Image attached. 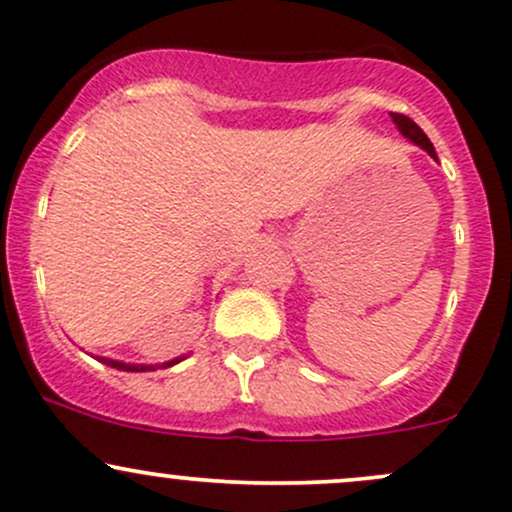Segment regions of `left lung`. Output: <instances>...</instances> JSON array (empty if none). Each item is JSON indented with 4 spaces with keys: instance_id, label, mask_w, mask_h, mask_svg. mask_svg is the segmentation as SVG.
Listing matches in <instances>:
<instances>
[{
    "instance_id": "left-lung-1",
    "label": "left lung",
    "mask_w": 512,
    "mask_h": 512,
    "mask_svg": "<svg viewBox=\"0 0 512 512\" xmlns=\"http://www.w3.org/2000/svg\"><path fill=\"white\" fill-rule=\"evenodd\" d=\"M390 117H392V122H395V125H397V129H400V132H402V137H407V139H410V142L417 144V147H422L424 152L429 154V157L437 159V152H434L432 142H429V137L422 132V127H419L417 122L410 120V117H407V115H400V112H390Z\"/></svg>"
}]
</instances>
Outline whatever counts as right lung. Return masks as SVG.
Segmentation results:
<instances>
[{
  "label": "right lung",
  "instance_id": "1",
  "mask_svg": "<svg viewBox=\"0 0 512 512\" xmlns=\"http://www.w3.org/2000/svg\"><path fill=\"white\" fill-rule=\"evenodd\" d=\"M102 360L105 365H110V368H117V370H127V373H142V370H157V368H171V365H176L179 360L184 358H174L169 360V363H161V365H132V363H120V360H110V358H98Z\"/></svg>",
  "mask_w": 512,
  "mask_h": 512
}]
</instances>
